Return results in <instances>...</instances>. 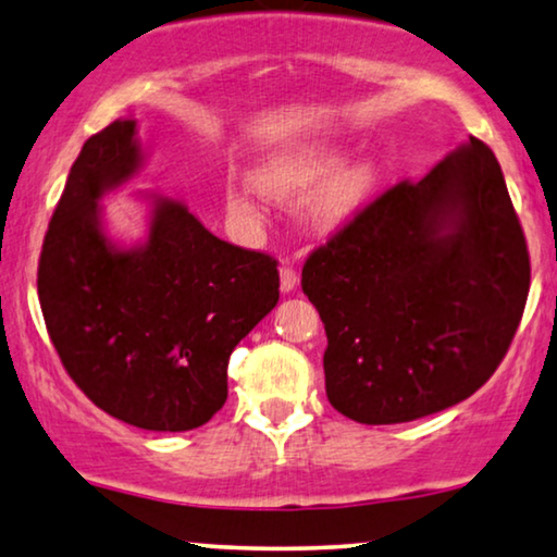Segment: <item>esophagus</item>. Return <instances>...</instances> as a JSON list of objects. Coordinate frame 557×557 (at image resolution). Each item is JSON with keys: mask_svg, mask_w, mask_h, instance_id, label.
<instances>
[{"mask_svg": "<svg viewBox=\"0 0 557 557\" xmlns=\"http://www.w3.org/2000/svg\"><path fill=\"white\" fill-rule=\"evenodd\" d=\"M296 284H299V276H296V271L292 269V265H284V269H281V292L292 294Z\"/></svg>", "mask_w": 557, "mask_h": 557, "instance_id": "esophagus-1", "label": "esophagus"}]
</instances>
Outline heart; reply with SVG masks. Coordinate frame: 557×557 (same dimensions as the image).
<instances>
[{
    "label": "heart",
    "instance_id": "heart-1",
    "mask_svg": "<svg viewBox=\"0 0 557 557\" xmlns=\"http://www.w3.org/2000/svg\"><path fill=\"white\" fill-rule=\"evenodd\" d=\"M339 159L337 151L319 144L273 151L253 170V185L278 202L299 200L317 187L307 205V218L317 231H334L352 218L380 185L377 162L357 159L339 166ZM253 185L233 180L225 189L227 210L243 218H258Z\"/></svg>",
    "mask_w": 557,
    "mask_h": 557
}]
</instances>
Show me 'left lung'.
I'll return each instance as SVG.
<instances>
[{
    "mask_svg": "<svg viewBox=\"0 0 557 557\" xmlns=\"http://www.w3.org/2000/svg\"><path fill=\"white\" fill-rule=\"evenodd\" d=\"M301 288L324 322L326 398L357 423L438 413L507 355L530 253L505 174L474 136L319 246Z\"/></svg>",
    "mask_w": 557,
    "mask_h": 557,
    "instance_id": "8db88e82",
    "label": "left lung"
}]
</instances>
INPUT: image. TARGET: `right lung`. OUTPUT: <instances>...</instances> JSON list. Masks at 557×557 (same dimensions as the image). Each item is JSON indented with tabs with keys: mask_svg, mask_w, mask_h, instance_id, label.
<instances>
[{
	"mask_svg": "<svg viewBox=\"0 0 557 557\" xmlns=\"http://www.w3.org/2000/svg\"><path fill=\"white\" fill-rule=\"evenodd\" d=\"M141 164L134 119L83 144L45 235L37 294L60 362L98 408L144 431H193L225 406L227 360L276 307L278 271L157 193L144 195L147 238L119 246L98 202Z\"/></svg>",
	"mask_w": 557,
	"mask_h": 557,
	"instance_id": "right-lung-1",
	"label": "right lung"
}]
</instances>
